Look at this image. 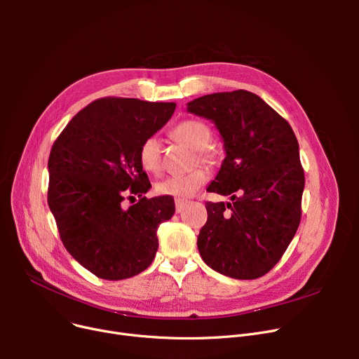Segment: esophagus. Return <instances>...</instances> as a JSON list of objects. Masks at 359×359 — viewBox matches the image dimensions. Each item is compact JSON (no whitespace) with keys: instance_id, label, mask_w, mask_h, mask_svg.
<instances>
[{"instance_id":"esophagus-1","label":"esophagus","mask_w":359,"mask_h":359,"mask_svg":"<svg viewBox=\"0 0 359 359\" xmlns=\"http://www.w3.org/2000/svg\"><path fill=\"white\" fill-rule=\"evenodd\" d=\"M175 203H176V212H182V211L184 210V206H186L187 201H184V199H176Z\"/></svg>"}]
</instances>
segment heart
<instances>
[{
  "label": "heart",
  "mask_w": 359,
  "mask_h": 359,
  "mask_svg": "<svg viewBox=\"0 0 359 359\" xmlns=\"http://www.w3.org/2000/svg\"><path fill=\"white\" fill-rule=\"evenodd\" d=\"M172 135L176 141L196 149L198 158L202 163L212 164L215 161L217 153L210 147L212 130L205 122L198 119H186L172 130ZM138 160L145 172L153 175H158L161 172V147L156 137H148L142 141L138 151ZM206 180H208V173H206L205 168L199 167L187 175L172 176L158 182L156 191L164 196L184 199L192 196L201 186L205 184Z\"/></svg>",
  "instance_id": "1"
}]
</instances>
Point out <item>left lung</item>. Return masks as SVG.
Instances as JSON below:
<instances>
[{
	"label": "left lung",
	"mask_w": 359,
	"mask_h": 359,
	"mask_svg": "<svg viewBox=\"0 0 359 359\" xmlns=\"http://www.w3.org/2000/svg\"><path fill=\"white\" fill-rule=\"evenodd\" d=\"M187 111L219 130L225 158L206 191L231 196L205 203L199 255L225 276L260 278L285 253L301 219L306 179L294 130L246 90L206 94L187 103Z\"/></svg>",
	"instance_id": "1"
}]
</instances>
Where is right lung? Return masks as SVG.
<instances>
[{
	"mask_svg": "<svg viewBox=\"0 0 359 359\" xmlns=\"http://www.w3.org/2000/svg\"><path fill=\"white\" fill-rule=\"evenodd\" d=\"M175 109L176 103L97 99L52 145L48 205L68 253L97 278L135 276L156 257L158 225L173 217L175 199L144 196L151 183L138 151ZM128 194L140 201L125 210L121 202Z\"/></svg>",
	"mask_w": 359,
	"mask_h": 359,
	"instance_id": "add662e5",
	"label": "right lung"
}]
</instances>
